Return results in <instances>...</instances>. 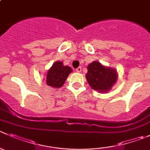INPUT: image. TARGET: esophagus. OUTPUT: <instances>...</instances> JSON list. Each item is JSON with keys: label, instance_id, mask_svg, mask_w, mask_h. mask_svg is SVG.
Returning a JSON list of instances; mask_svg holds the SVG:
<instances>
[{"label": "esophagus", "instance_id": "34e87169", "mask_svg": "<svg viewBox=\"0 0 150 150\" xmlns=\"http://www.w3.org/2000/svg\"><path fill=\"white\" fill-rule=\"evenodd\" d=\"M76 72L80 73L81 71H82V68H81V67H78V68L76 69Z\"/></svg>", "mask_w": 150, "mask_h": 150}]
</instances>
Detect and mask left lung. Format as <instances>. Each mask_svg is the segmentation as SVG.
<instances>
[{"label": "left lung", "instance_id": "1", "mask_svg": "<svg viewBox=\"0 0 150 150\" xmlns=\"http://www.w3.org/2000/svg\"><path fill=\"white\" fill-rule=\"evenodd\" d=\"M86 77L92 89L105 93L111 90L117 79V71L114 68L105 67L99 62L94 61L88 66Z\"/></svg>", "mask_w": 150, "mask_h": 150}]
</instances>
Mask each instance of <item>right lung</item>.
Instances as JSON below:
<instances>
[{"mask_svg": "<svg viewBox=\"0 0 150 150\" xmlns=\"http://www.w3.org/2000/svg\"><path fill=\"white\" fill-rule=\"evenodd\" d=\"M71 72L72 69L69 66H64L62 62H56L48 70L45 82L51 87L61 88Z\"/></svg>", "mask_w": 150, "mask_h": 150, "instance_id": "add662e5", "label": "right lung"}]
</instances>
